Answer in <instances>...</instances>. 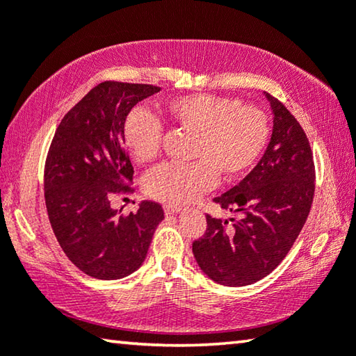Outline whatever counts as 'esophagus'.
Segmentation results:
<instances>
[{
	"label": "esophagus",
	"mask_w": 356,
	"mask_h": 356,
	"mask_svg": "<svg viewBox=\"0 0 356 356\" xmlns=\"http://www.w3.org/2000/svg\"><path fill=\"white\" fill-rule=\"evenodd\" d=\"M163 209H165V213L166 215H176L179 212H182V207H180V206H172V204H166Z\"/></svg>",
	"instance_id": "34e87169"
}]
</instances>
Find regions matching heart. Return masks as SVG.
Returning <instances> with one entry per match:
<instances>
[{"mask_svg":"<svg viewBox=\"0 0 356 356\" xmlns=\"http://www.w3.org/2000/svg\"><path fill=\"white\" fill-rule=\"evenodd\" d=\"M163 111L179 130L191 135V165H165L144 179V191L156 201L191 202L212 188L216 177L234 180L256 163L268 143L265 113L237 99L190 94L163 104ZM163 127L154 114L136 108L124 122V143L138 163L160 154Z\"/></svg>","mask_w":356,"mask_h":356,"instance_id":"1","label":"heart"}]
</instances>
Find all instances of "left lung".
Listing matches in <instances>:
<instances>
[{"mask_svg":"<svg viewBox=\"0 0 356 356\" xmlns=\"http://www.w3.org/2000/svg\"><path fill=\"white\" fill-rule=\"evenodd\" d=\"M264 95L273 114L268 146L242 182L213 200L242 216L227 226V220L207 215L206 234L193 243L197 265L221 286H248L272 273L297 240L314 197L308 138L278 99Z\"/></svg>","mask_w":356,"mask_h":356,"instance_id":"1","label":"left lung"}]
</instances>
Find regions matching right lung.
Here are the masks:
<instances>
[{"label": "right lung", "mask_w": 356, "mask_h": 356, "mask_svg": "<svg viewBox=\"0 0 356 356\" xmlns=\"http://www.w3.org/2000/svg\"><path fill=\"white\" fill-rule=\"evenodd\" d=\"M152 84L105 81L63 118L45 163V204L53 232L72 262L97 280H120L141 267L160 204L143 201L120 215L111 197L127 190L134 166L124 146V122L138 102L159 92Z\"/></svg>", "instance_id": "obj_1"}]
</instances>
